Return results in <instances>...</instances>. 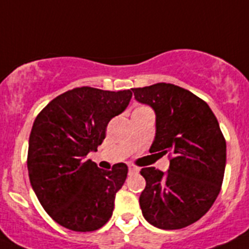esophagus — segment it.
Returning <instances> with one entry per match:
<instances>
[{
    "instance_id": "1",
    "label": "esophagus",
    "mask_w": 249,
    "mask_h": 249,
    "mask_svg": "<svg viewBox=\"0 0 249 249\" xmlns=\"http://www.w3.org/2000/svg\"><path fill=\"white\" fill-rule=\"evenodd\" d=\"M128 172L129 175H132V173H137L140 172V168H138L137 166H135V164H128Z\"/></svg>"
}]
</instances>
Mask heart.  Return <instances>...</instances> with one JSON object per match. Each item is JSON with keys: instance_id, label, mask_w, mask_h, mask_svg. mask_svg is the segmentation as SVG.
Instances as JSON below:
<instances>
[{"instance_id": "1", "label": "heart", "mask_w": 249, "mask_h": 249, "mask_svg": "<svg viewBox=\"0 0 249 249\" xmlns=\"http://www.w3.org/2000/svg\"><path fill=\"white\" fill-rule=\"evenodd\" d=\"M142 111H149L148 107H146V106H136V108L133 112H142Z\"/></svg>"}]
</instances>
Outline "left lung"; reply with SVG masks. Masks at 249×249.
Returning a JSON list of instances; mask_svg holds the SVG:
<instances>
[{"instance_id":"left-lung-1","label":"left lung","mask_w":249,"mask_h":249,"mask_svg":"<svg viewBox=\"0 0 249 249\" xmlns=\"http://www.w3.org/2000/svg\"><path fill=\"white\" fill-rule=\"evenodd\" d=\"M138 102L156 112V138L149 151L168 155L162 172L144 167L140 206L147 222L181 230L203 217L218 197L226 168V140L202 98L172 83L132 89Z\"/></svg>"}]
</instances>
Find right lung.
<instances>
[{"mask_svg":"<svg viewBox=\"0 0 249 249\" xmlns=\"http://www.w3.org/2000/svg\"><path fill=\"white\" fill-rule=\"evenodd\" d=\"M131 97L129 89L77 87L53 98L35 120L28 142L30 182L59 226L92 232L111 218L128 167L117 163L105 171L86 157L97 151L108 122L124 111Z\"/></svg>","mask_w":249,"mask_h":249,"instance_id":"right-lung-1","label":"right lung"}]
</instances>
